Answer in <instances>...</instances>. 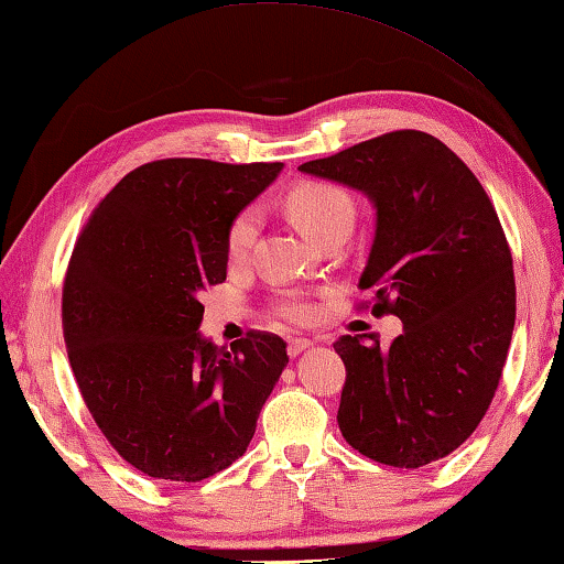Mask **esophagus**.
<instances>
[{"label": "esophagus", "mask_w": 564, "mask_h": 564, "mask_svg": "<svg viewBox=\"0 0 564 564\" xmlns=\"http://www.w3.org/2000/svg\"><path fill=\"white\" fill-rule=\"evenodd\" d=\"M311 345H313V343L308 340V337H291V340H289V355H291V357H299L301 352L308 350Z\"/></svg>", "instance_id": "esophagus-1"}]
</instances>
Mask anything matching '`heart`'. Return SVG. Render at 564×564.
<instances>
[{
  "label": "heart",
  "instance_id": "1",
  "mask_svg": "<svg viewBox=\"0 0 564 564\" xmlns=\"http://www.w3.org/2000/svg\"><path fill=\"white\" fill-rule=\"evenodd\" d=\"M285 209H289L295 227L308 239L321 237L323 231L337 227V224H352L350 197L343 189L323 182H305L291 189L289 197H285ZM259 224L261 217L253 207L237 214L227 234V253L231 261H241L251 251L256 237H259ZM279 313L285 321L301 323L311 317V305L303 299H285Z\"/></svg>",
  "mask_w": 564,
  "mask_h": 564
}]
</instances>
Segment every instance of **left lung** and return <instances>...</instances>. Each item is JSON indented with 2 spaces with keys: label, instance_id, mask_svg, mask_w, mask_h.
Masks as SVG:
<instances>
[{
  "label": "left lung",
  "instance_id": "left-lung-1",
  "mask_svg": "<svg viewBox=\"0 0 564 564\" xmlns=\"http://www.w3.org/2000/svg\"><path fill=\"white\" fill-rule=\"evenodd\" d=\"M303 175L355 189L375 209L357 289L402 335H343L347 380L337 424L362 456L394 468L444 458L474 434L503 372L516 325L513 259L488 194L442 140L387 132Z\"/></svg>",
  "mask_w": 564,
  "mask_h": 564
}]
</instances>
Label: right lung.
Segmentation results:
<instances>
[{
    "label": "right lung",
    "mask_w": 564,
    "mask_h": 564,
    "mask_svg": "<svg viewBox=\"0 0 564 564\" xmlns=\"http://www.w3.org/2000/svg\"><path fill=\"white\" fill-rule=\"evenodd\" d=\"M283 162H148L112 187L76 241L64 337L84 402L112 448L175 484L243 456L289 365L285 343L199 333V295L227 279V234Z\"/></svg>",
    "instance_id": "1"
}]
</instances>
